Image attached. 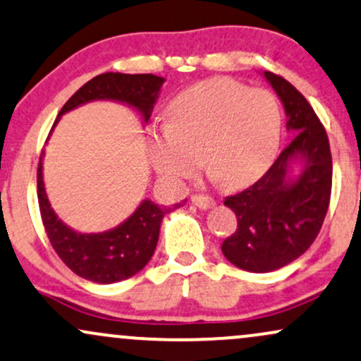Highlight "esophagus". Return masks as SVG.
I'll list each match as a JSON object with an SVG mask.
<instances>
[{"mask_svg": "<svg viewBox=\"0 0 361 361\" xmlns=\"http://www.w3.org/2000/svg\"><path fill=\"white\" fill-rule=\"evenodd\" d=\"M194 206H197L199 209H209V207L214 206V199L209 196H202V194H196V196L190 197Z\"/></svg>", "mask_w": 361, "mask_h": 361, "instance_id": "1", "label": "esophagus"}]
</instances>
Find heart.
Instances as JSON below:
<instances>
[{
	"mask_svg": "<svg viewBox=\"0 0 361 361\" xmlns=\"http://www.w3.org/2000/svg\"><path fill=\"white\" fill-rule=\"evenodd\" d=\"M171 123L148 135V157L162 179L190 180L198 159L224 188L260 179L277 155L282 111L272 92L238 80L207 79L173 97Z\"/></svg>",
	"mask_w": 361,
	"mask_h": 361,
	"instance_id": "b5f03b06",
	"label": "heart"
}]
</instances>
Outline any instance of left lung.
<instances>
[{"label": "left lung", "instance_id": "1", "mask_svg": "<svg viewBox=\"0 0 361 361\" xmlns=\"http://www.w3.org/2000/svg\"><path fill=\"white\" fill-rule=\"evenodd\" d=\"M264 78L281 97L292 140L260 180L224 199L238 228L221 247L233 265L255 274L282 269L311 247L328 213L333 179L328 135L314 109L289 80L267 71Z\"/></svg>", "mask_w": 361, "mask_h": 361}]
</instances>
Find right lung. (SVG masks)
I'll use <instances>...</instances> for the list:
<instances>
[{
	"label": "right lung",
	"mask_w": 361,
	"mask_h": 361,
	"mask_svg": "<svg viewBox=\"0 0 361 361\" xmlns=\"http://www.w3.org/2000/svg\"><path fill=\"white\" fill-rule=\"evenodd\" d=\"M164 78L154 74H120L106 72L87 80L66 104L62 106L54 126L62 114L91 103V101H116L128 104L148 123L159 99ZM52 126V130H54ZM38 162L37 188L38 206L47 236L61 260L79 277L96 283H114L133 277L150 262L159 241L164 216L180 204L165 207L143 199L135 213L113 230L103 233H79L67 226L50 206L44 184V165ZM184 202V201H182Z\"/></svg>",
	"instance_id": "1"
}]
</instances>
